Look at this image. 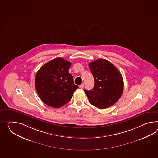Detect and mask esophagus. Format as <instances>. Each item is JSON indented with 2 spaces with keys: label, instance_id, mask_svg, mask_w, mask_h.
<instances>
[{
  "label": "esophagus",
  "instance_id": "esophagus-1",
  "mask_svg": "<svg viewBox=\"0 0 158 158\" xmlns=\"http://www.w3.org/2000/svg\"><path fill=\"white\" fill-rule=\"evenodd\" d=\"M79 87H80V88H81V89H83L84 87V84H81V85L79 86Z\"/></svg>",
  "mask_w": 158,
  "mask_h": 158
}]
</instances>
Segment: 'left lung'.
Masks as SVG:
<instances>
[{"label":"left lung","instance_id":"left-lung-1","mask_svg":"<svg viewBox=\"0 0 158 158\" xmlns=\"http://www.w3.org/2000/svg\"><path fill=\"white\" fill-rule=\"evenodd\" d=\"M94 85L90 90H84L90 103L99 109L113 105L122 96L124 82L122 74L109 62L100 58L90 62Z\"/></svg>","mask_w":158,"mask_h":158}]
</instances>
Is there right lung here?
I'll return each instance as SVG.
<instances>
[{"mask_svg": "<svg viewBox=\"0 0 158 158\" xmlns=\"http://www.w3.org/2000/svg\"><path fill=\"white\" fill-rule=\"evenodd\" d=\"M71 62L58 57L42 66L36 73V92L45 104L54 108L68 103L78 88L68 70Z\"/></svg>", "mask_w": 158, "mask_h": 158, "instance_id": "right-lung-1", "label": "right lung"}]
</instances>
